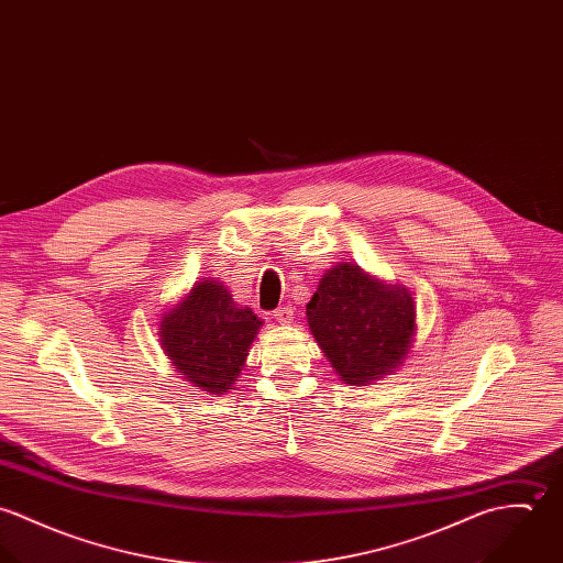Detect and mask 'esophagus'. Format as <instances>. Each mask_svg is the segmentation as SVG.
Wrapping results in <instances>:
<instances>
[{"instance_id": "esophagus-1", "label": "esophagus", "mask_w": 563, "mask_h": 563, "mask_svg": "<svg viewBox=\"0 0 563 563\" xmlns=\"http://www.w3.org/2000/svg\"><path fill=\"white\" fill-rule=\"evenodd\" d=\"M273 319L279 322V324H288V322H292L295 319V314H292V308H279V310H275V314H273Z\"/></svg>"}]
</instances>
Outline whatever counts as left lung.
Returning a JSON list of instances; mask_svg holds the SVG:
<instances>
[{"label": "left lung", "mask_w": 563, "mask_h": 563, "mask_svg": "<svg viewBox=\"0 0 563 563\" xmlns=\"http://www.w3.org/2000/svg\"><path fill=\"white\" fill-rule=\"evenodd\" d=\"M306 317L331 368L349 386H371L393 375L416 342L411 290L351 262L322 275Z\"/></svg>", "instance_id": "1"}]
</instances>
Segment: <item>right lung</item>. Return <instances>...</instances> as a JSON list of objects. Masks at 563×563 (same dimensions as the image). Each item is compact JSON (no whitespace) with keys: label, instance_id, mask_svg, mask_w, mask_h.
Returning <instances> with one entry per match:
<instances>
[{"label":"right lung","instance_id":"right-lung-1","mask_svg":"<svg viewBox=\"0 0 563 563\" xmlns=\"http://www.w3.org/2000/svg\"><path fill=\"white\" fill-rule=\"evenodd\" d=\"M262 322L234 301L223 282L203 277L162 312L158 338L166 360L186 382L225 395L234 390Z\"/></svg>","mask_w":563,"mask_h":563}]
</instances>
